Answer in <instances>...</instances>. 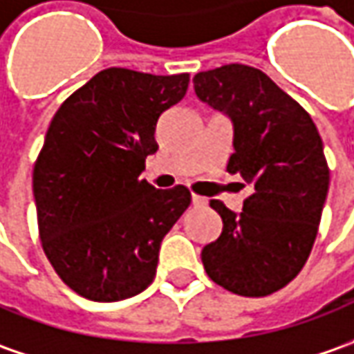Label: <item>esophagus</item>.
<instances>
[{
	"label": "esophagus",
	"instance_id": "obj_1",
	"mask_svg": "<svg viewBox=\"0 0 354 354\" xmlns=\"http://www.w3.org/2000/svg\"><path fill=\"white\" fill-rule=\"evenodd\" d=\"M192 203L196 205V207H203L207 201H205V198H201V196H196V194H192Z\"/></svg>",
	"mask_w": 354,
	"mask_h": 354
}]
</instances>
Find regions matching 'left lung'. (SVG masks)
<instances>
[{
  "instance_id": "8db88e82",
  "label": "left lung",
  "mask_w": 354,
  "mask_h": 354,
  "mask_svg": "<svg viewBox=\"0 0 354 354\" xmlns=\"http://www.w3.org/2000/svg\"><path fill=\"white\" fill-rule=\"evenodd\" d=\"M194 92L231 121L227 172L252 188L239 214L209 203L223 231L201 250L203 268L233 294L268 296L298 276L317 235L329 189L322 137L308 111L257 68L200 72Z\"/></svg>"
}]
</instances>
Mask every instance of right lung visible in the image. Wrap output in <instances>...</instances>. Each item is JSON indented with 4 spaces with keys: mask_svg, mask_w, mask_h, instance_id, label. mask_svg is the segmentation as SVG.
<instances>
[{
    "mask_svg": "<svg viewBox=\"0 0 354 354\" xmlns=\"http://www.w3.org/2000/svg\"><path fill=\"white\" fill-rule=\"evenodd\" d=\"M188 82V74L107 68L50 121L32 170L39 233L56 274L84 298L119 301L153 284L160 243L192 196L139 176L158 151V117Z\"/></svg>",
    "mask_w": 354,
    "mask_h": 354,
    "instance_id": "1",
    "label": "right lung"
}]
</instances>
